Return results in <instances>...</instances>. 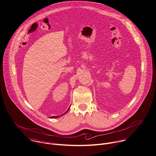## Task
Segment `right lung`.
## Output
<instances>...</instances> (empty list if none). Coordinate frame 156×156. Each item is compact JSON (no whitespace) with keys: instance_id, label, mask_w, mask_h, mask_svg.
I'll list each match as a JSON object with an SVG mask.
<instances>
[{"instance_id":"obj_1","label":"right lung","mask_w":156,"mask_h":156,"mask_svg":"<svg viewBox=\"0 0 156 156\" xmlns=\"http://www.w3.org/2000/svg\"><path fill=\"white\" fill-rule=\"evenodd\" d=\"M69 108L67 109V111L64 113V114H63L62 115H59V116H52V117H50V118L51 119H56V118H58V117H61V116H62V115H64L66 113H67V112H68V111H69Z\"/></svg>"}]
</instances>
